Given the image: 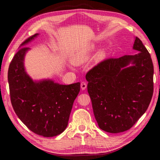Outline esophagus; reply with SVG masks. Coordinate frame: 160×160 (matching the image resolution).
I'll return each instance as SVG.
<instances>
[{
  "label": "esophagus",
  "instance_id": "esophagus-1",
  "mask_svg": "<svg viewBox=\"0 0 160 160\" xmlns=\"http://www.w3.org/2000/svg\"><path fill=\"white\" fill-rule=\"evenodd\" d=\"M80 87H81V89H82V90H85L87 88V83L85 82H82L80 84Z\"/></svg>",
  "mask_w": 160,
  "mask_h": 160
}]
</instances>
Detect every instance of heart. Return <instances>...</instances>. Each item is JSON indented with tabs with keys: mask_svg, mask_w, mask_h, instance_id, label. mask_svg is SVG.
<instances>
[{
	"mask_svg": "<svg viewBox=\"0 0 160 160\" xmlns=\"http://www.w3.org/2000/svg\"><path fill=\"white\" fill-rule=\"evenodd\" d=\"M97 46L95 43H90L87 45L77 48L74 51L70 56V61L75 66L83 64L88 62L92 56L94 51L97 49ZM107 55V49L106 48H102L97 51L94 57V63L99 64L104 60Z\"/></svg>",
	"mask_w": 160,
	"mask_h": 160,
	"instance_id": "b5f03b06",
	"label": "heart"
}]
</instances>
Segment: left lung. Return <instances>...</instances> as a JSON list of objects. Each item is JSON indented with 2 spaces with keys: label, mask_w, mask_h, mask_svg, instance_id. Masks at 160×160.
<instances>
[{
  "label": "left lung",
  "mask_w": 160,
  "mask_h": 160,
  "mask_svg": "<svg viewBox=\"0 0 160 160\" xmlns=\"http://www.w3.org/2000/svg\"><path fill=\"white\" fill-rule=\"evenodd\" d=\"M135 55L109 58L86 75L94 117L103 131L129 130L148 109L153 94L154 68L150 54L135 38Z\"/></svg>",
  "instance_id": "8db88e82"
}]
</instances>
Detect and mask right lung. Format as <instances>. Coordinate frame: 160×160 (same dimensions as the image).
I'll return each mask as SVG.
<instances>
[{
    "mask_svg": "<svg viewBox=\"0 0 160 160\" xmlns=\"http://www.w3.org/2000/svg\"><path fill=\"white\" fill-rule=\"evenodd\" d=\"M38 35L35 34L20 45L10 64V100L18 118L30 131L44 137H53L66 128L80 83L66 85L51 79L33 80L27 73L24 61L30 48L25 46Z\"/></svg>",
    "mask_w": 160,
    "mask_h": 160,
    "instance_id": "1",
    "label": "right lung"
}]
</instances>
